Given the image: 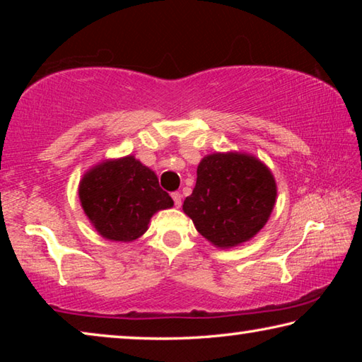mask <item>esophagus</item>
Returning a JSON list of instances; mask_svg holds the SVG:
<instances>
[{
    "mask_svg": "<svg viewBox=\"0 0 362 362\" xmlns=\"http://www.w3.org/2000/svg\"><path fill=\"white\" fill-rule=\"evenodd\" d=\"M173 199H174V204L175 207H180L182 206V194L179 192L173 193Z\"/></svg>",
    "mask_w": 362,
    "mask_h": 362,
    "instance_id": "1",
    "label": "esophagus"
}]
</instances>
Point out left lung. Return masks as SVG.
<instances>
[{
	"instance_id": "1",
	"label": "left lung",
	"mask_w": 362,
	"mask_h": 362,
	"mask_svg": "<svg viewBox=\"0 0 362 362\" xmlns=\"http://www.w3.org/2000/svg\"><path fill=\"white\" fill-rule=\"evenodd\" d=\"M196 174L183 212L214 246L236 247L267 225L278 188L273 173L259 158L241 151H216L201 159Z\"/></svg>"
}]
</instances>
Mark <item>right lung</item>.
Returning <instances> with one entry per match:
<instances>
[{"label":"right lung","instance_id":"obj_1","mask_svg":"<svg viewBox=\"0 0 362 362\" xmlns=\"http://www.w3.org/2000/svg\"><path fill=\"white\" fill-rule=\"evenodd\" d=\"M78 194L95 231L116 243L136 241L158 211L174 206L156 174L132 155L103 159L90 168L79 182Z\"/></svg>","mask_w":362,"mask_h":362}]
</instances>
